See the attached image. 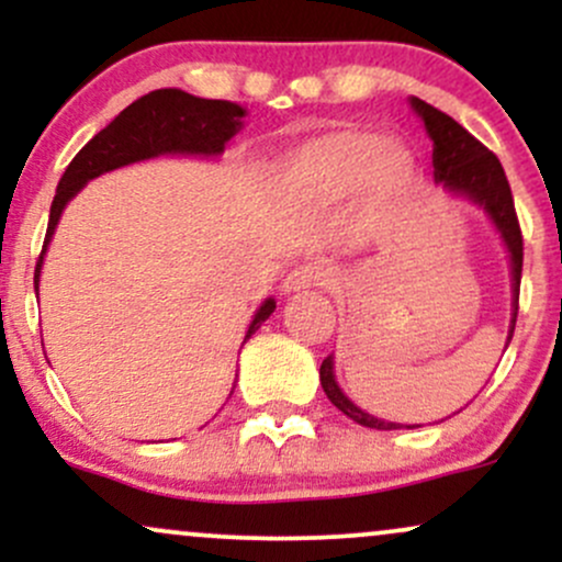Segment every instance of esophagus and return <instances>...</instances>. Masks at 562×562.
<instances>
[{
  "label": "esophagus",
  "mask_w": 562,
  "mask_h": 562,
  "mask_svg": "<svg viewBox=\"0 0 562 562\" xmlns=\"http://www.w3.org/2000/svg\"><path fill=\"white\" fill-rule=\"evenodd\" d=\"M330 280H333V269H327L325 263L303 261L285 277V282H282V290H285V293H295V290L330 285Z\"/></svg>",
  "instance_id": "34e87169"
}]
</instances>
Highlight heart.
<instances>
[{"mask_svg": "<svg viewBox=\"0 0 562 562\" xmlns=\"http://www.w3.org/2000/svg\"><path fill=\"white\" fill-rule=\"evenodd\" d=\"M412 171V156L398 142L375 134L333 132L303 145L282 169V184L306 203L344 198L353 187L364 192H391Z\"/></svg>", "mask_w": 562, "mask_h": 562, "instance_id": "b5f03b06", "label": "heart"}]
</instances>
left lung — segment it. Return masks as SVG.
Returning a JSON list of instances; mask_svg holds the SVG:
<instances>
[{
    "label": "left lung",
    "mask_w": 562,
    "mask_h": 562,
    "mask_svg": "<svg viewBox=\"0 0 562 562\" xmlns=\"http://www.w3.org/2000/svg\"><path fill=\"white\" fill-rule=\"evenodd\" d=\"M412 108L420 115L425 132L434 139V177L436 184L447 187L449 192L457 195H465L479 203L486 211L496 232L502 235V240L507 245L509 254V267H513V319H509V333L507 344L513 340L515 319H518V295H520V272H524V235H520L518 214H515L513 192H509V182L502 169L499 158L488 150L486 145H481L468 128H462L454 119L447 113H441L438 108L428 105L420 97H412ZM319 380L322 389H325L327 398L344 412L346 417H351L353 423L364 425V428L375 430H396L404 428L398 423H385L378 417L367 415L364 409H359L351 398L340 391V385L335 383V364L333 357H327L319 367ZM406 428H415V425H406Z\"/></svg>",
    "instance_id": "obj_1"
}]
</instances>
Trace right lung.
<instances>
[{
    "label": "right lung",
    "mask_w": 562,
    "mask_h": 562,
    "mask_svg": "<svg viewBox=\"0 0 562 562\" xmlns=\"http://www.w3.org/2000/svg\"><path fill=\"white\" fill-rule=\"evenodd\" d=\"M245 108L227 100H203L182 89H156V92L134 100L121 111L102 132H97L70 160L60 184H57L53 209H49L47 237L34 269V288L38 295V274H42L44 254L53 240L57 218L68 200L81 190L89 179L100 173L137 164V160L158 156H222L224 145L240 132ZM277 308L274 299H267L250 322L245 340L269 319ZM44 346V344H42Z\"/></svg>",
    "instance_id": "add662e5"
}]
</instances>
